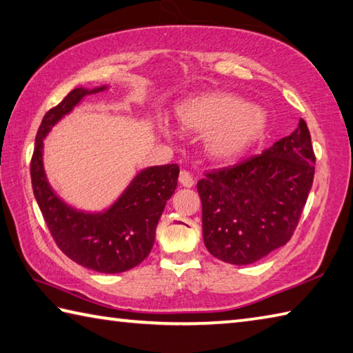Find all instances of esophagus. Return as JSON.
<instances>
[{"label": "esophagus", "mask_w": 353, "mask_h": 353, "mask_svg": "<svg viewBox=\"0 0 353 353\" xmlns=\"http://www.w3.org/2000/svg\"><path fill=\"white\" fill-rule=\"evenodd\" d=\"M179 182H181L182 187L191 188L194 185V179L188 171H181V174H179Z\"/></svg>", "instance_id": "esophagus-1"}]
</instances>
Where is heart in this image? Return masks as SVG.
Wrapping results in <instances>:
<instances>
[{
    "label": "heart",
    "instance_id": "b5f03b06",
    "mask_svg": "<svg viewBox=\"0 0 353 353\" xmlns=\"http://www.w3.org/2000/svg\"><path fill=\"white\" fill-rule=\"evenodd\" d=\"M176 119L182 130L205 134V152L219 163L245 154L268 125L264 108L230 92H205L185 100L176 108Z\"/></svg>",
    "mask_w": 353,
    "mask_h": 353
}]
</instances>
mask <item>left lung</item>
I'll use <instances>...</instances> for the list:
<instances>
[{
  "mask_svg": "<svg viewBox=\"0 0 353 353\" xmlns=\"http://www.w3.org/2000/svg\"><path fill=\"white\" fill-rule=\"evenodd\" d=\"M315 154L307 123L262 154L197 182L203 242L214 258L247 265L292 238L310 193Z\"/></svg>",
  "mask_w": 353,
  "mask_h": 353,
  "instance_id": "1",
  "label": "left lung"
}]
</instances>
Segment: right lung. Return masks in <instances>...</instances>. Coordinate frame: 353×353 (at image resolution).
<instances>
[{"instance_id":"right-lung-1","label":"right lung","mask_w":353,"mask_h":353,"mask_svg":"<svg viewBox=\"0 0 353 353\" xmlns=\"http://www.w3.org/2000/svg\"><path fill=\"white\" fill-rule=\"evenodd\" d=\"M108 88H75L60 105L48 111L35 137L30 177L38 207L61 252L94 272L121 273L139 265L154 245L159 219L177 187L179 166L170 163L140 170L110 207L86 211L72 207L55 193L43 163V142L52 128L86 95Z\"/></svg>"}]
</instances>
